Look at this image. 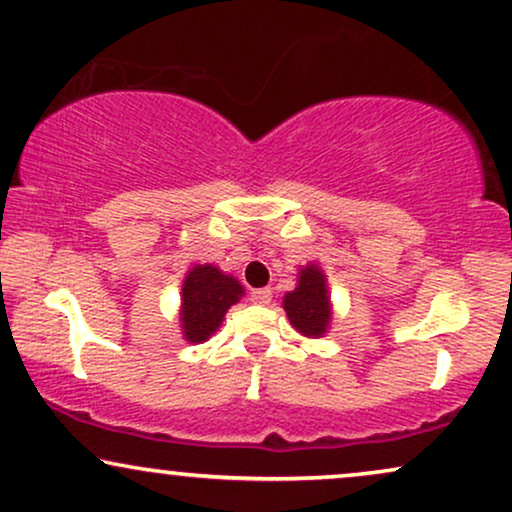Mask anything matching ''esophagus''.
<instances>
[{"label": "esophagus", "instance_id": "34e87169", "mask_svg": "<svg viewBox=\"0 0 512 512\" xmlns=\"http://www.w3.org/2000/svg\"><path fill=\"white\" fill-rule=\"evenodd\" d=\"M250 302H255V304H269V302H271V290H269V288L252 290V293H250Z\"/></svg>", "mask_w": 512, "mask_h": 512}]
</instances>
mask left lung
<instances>
[{
  "label": "left lung",
  "instance_id": "left-lung-1",
  "mask_svg": "<svg viewBox=\"0 0 512 512\" xmlns=\"http://www.w3.org/2000/svg\"><path fill=\"white\" fill-rule=\"evenodd\" d=\"M283 309L297 333L307 335V338H323V333L331 326L333 309L326 274L316 264H307L300 269L297 288L283 297Z\"/></svg>",
  "mask_w": 512,
  "mask_h": 512
}]
</instances>
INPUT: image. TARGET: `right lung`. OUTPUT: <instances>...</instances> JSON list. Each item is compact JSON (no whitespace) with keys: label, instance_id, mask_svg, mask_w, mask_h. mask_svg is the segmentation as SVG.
<instances>
[{"label":"right lung","instance_id":"1","mask_svg":"<svg viewBox=\"0 0 512 512\" xmlns=\"http://www.w3.org/2000/svg\"><path fill=\"white\" fill-rule=\"evenodd\" d=\"M243 297V286L215 264H196L181 286V333L189 342H205L222 326L231 304Z\"/></svg>","mask_w":512,"mask_h":512}]
</instances>
